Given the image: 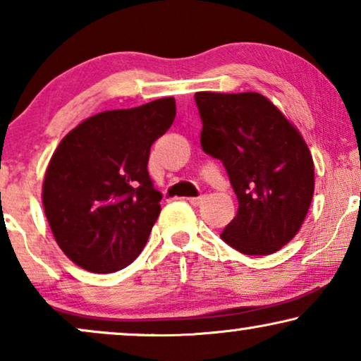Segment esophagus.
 <instances>
[{
  "label": "esophagus",
  "instance_id": "esophagus-1",
  "mask_svg": "<svg viewBox=\"0 0 361 361\" xmlns=\"http://www.w3.org/2000/svg\"><path fill=\"white\" fill-rule=\"evenodd\" d=\"M204 199H205V197H190L189 204L194 205V207H199L202 202H204Z\"/></svg>",
  "mask_w": 361,
  "mask_h": 361
}]
</instances>
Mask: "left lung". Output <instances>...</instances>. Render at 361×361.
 <instances>
[{
    "instance_id": "left-lung-1",
    "label": "left lung",
    "mask_w": 361,
    "mask_h": 361,
    "mask_svg": "<svg viewBox=\"0 0 361 361\" xmlns=\"http://www.w3.org/2000/svg\"><path fill=\"white\" fill-rule=\"evenodd\" d=\"M200 145L220 159L238 199L220 238L243 255H271L298 235L314 195V162L300 133L256 92H197Z\"/></svg>"
}]
</instances>
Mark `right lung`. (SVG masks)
<instances>
[{
	"instance_id": "add662e5",
	"label": "right lung",
	"mask_w": 361,
	"mask_h": 361,
	"mask_svg": "<svg viewBox=\"0 0 361 361\" xmlns=\"http://www.w3.org/2000/svg\"><path fill=\"white\" fill-rule=\"evenodd\" d=\"M176 100L93 115L61 141L42 204L61 250L92 273H115L145 248L162 194L147 172L152 142L169 130Z\"/></svg>"
}]
</instances>
